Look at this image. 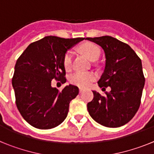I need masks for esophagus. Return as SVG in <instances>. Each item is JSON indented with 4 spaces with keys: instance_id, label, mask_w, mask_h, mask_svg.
I'll list each match as a JSON object with an SVG mask.
<instances>
[{
    "instance_id": "1",
    "label": "esophagus",
    "mask_w": 154,
    "mask_h": 154,
    "mask_svg": "<svg viewBox=\"0 0 154 154\" xmlns=\"http://www.w3.org/2000/svg\"><path fill=\"white\" fill-rule=\"evenodd\" d=\"M83 91H84L83 89H82V88H79V92H80V93H82V92H83Z\"/></svg>"
}]
</instances>
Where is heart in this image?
Listing matches in <instances>:
<instances>
[{"instance_id":"b5f03b06","label":"heart","mask_w":154,"mask_h":154,"mask_svg":"<svg viewBox=\"0 0 154 154\" xmlns=\"http://www.w3.org/2000/svg\"><path fill=\"white\" fill-rule=\"evenodd\" d=\"M82 51L89 60L93 61L98 59L100 54L99 48L91 43H85L81 46ZM73 59V51H69L65 53L64 56L63 63L66 70L72 68ZM96 79V75L92 72H77L72 74L70 77L71 83L79 87H86L90 84L91 82Z\"/></svg>"}]
</instances>
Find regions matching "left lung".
Masks as SVG:
<instances>
[{"mask_svg": "<svg viewBox=\"0 0 154 154\" xmlns=\"http://www.w3.org/2000/svg\"><path fill=\"white\" fill-rule=\"evenodd\" d=\"M102 48L105 68L98 84L102 90L111 91L101 96L92 91L94 98L87 104L91 117L106 127H119L137 113L145 84L142 62L130 45L111 36L86 38Z\"/></svg>", "mask_w": 154, "mask_h": 154, "instance_id": "8db88e82", "label": "left lung"}]
</instances>
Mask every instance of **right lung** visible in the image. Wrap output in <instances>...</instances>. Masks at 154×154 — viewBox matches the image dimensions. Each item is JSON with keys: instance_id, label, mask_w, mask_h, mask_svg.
Returning a JSON list of instances; mask_svg holds the SVG:
<instances>
[{"instance_id": "right-lung-1", "label": "right lung", "mask_w": 154, "mask_h": 154, "mask_svg": "<svg viewBox=\"0 0 154 154\" xmlns=\"http://www.w3.org/2000/svg\"><path fill=\"white\" fill-rule=\"evenodd\" d=\"M82 40L46 36L30 44L17 60L12 78L16 105L34 127L51 129L67 116L69 103L79 94V88L69 85L59 92L51 87V80L66 82L64 56Z\"/></svg>"}]
</instances>
